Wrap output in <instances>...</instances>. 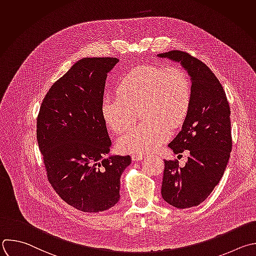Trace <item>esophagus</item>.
Instances as JSON below:
<instances>
[{"instance_id":"esophagus-1","label":"esophagus","mask_w":256,"mask_h":256,"mask_svg":"<svg viewBox=\"0 0 256 256\" xmlns=\"http://www.w3.org/2000/svg\"><path fill=\"white\" fill-rule=\"evenodd\" d=\"M144 158V154H134L132 156V160H140Z\"/></svg>"}]
</instances>
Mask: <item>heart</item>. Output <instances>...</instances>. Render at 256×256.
Instances as JSON below:
<instances>
[{
    "label": "heart",
    "instance_id": "1",
    "mask_svg": "<svg viewBox=\"0 0 256 256\" xmlns=\"http://www.w3.org/2000/svg\"><path fill=\"white\" fill-rule=\"evenodd\" d=\"M114 96L102 102V116L116 134L128 130L138 114L142 122L118 140L122 152H152L166 142L171 128L185 120L193 96L192 82L187 72L177 65H138L118 81Z\"/></svg>",
    "mask_w": 256,
    "mask_h": 256
}]
</instances>
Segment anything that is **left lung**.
I'll return each mask as SVG.
<instances>
[{
	"mask_svg": "<svg viewBox=\"0 0 256 256\" xmlns=\"http://www.w3.org/2000/svg\"><path fill=\"white\" fill-rule=\"evenodd\" d=\"M181 62L188 71L193 96L181 132L170 142L175 154L189 150L188 162L164 160L162 197L179 209L205 201L220 182L232 150L230 108L221 83L211 69L185 51L158 55Z\"/></svg>",
	"mask_w": 256,
	"mask_h": 256,
	"instance_id": "left-lung-1",
	"label": "left lung"
}]
</instances>
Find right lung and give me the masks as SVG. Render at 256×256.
I'll list each match as a JSON object with an SVG mask.
<instances>
[{
  "instance_id": "obj_1",
  "label": "right lung",
  "mask_w": 256,
  "mask_h": 256,
  "mask_svg": "<svg viewBox=\"0 0 256 256\" xmlns=\"http://www.w3.org/2000/svg\"><path fill=\"white\" fill-rule=\"evenodd\" d=\"M114 57L77 61L46 94L37 116V142L47 179L68 205L83 212L108 210L120 200L130 156H104L112 142L102 116Z\"/></svg>"
}]
</instances>
